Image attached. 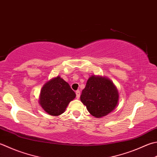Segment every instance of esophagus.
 Masks as SVG:
<instances>
[{"instance_id":"1","label":"esophagus","mask_w":157,"mask_h":157,"mask_svg":"<svg viewBox=\"0 0 157 157\" xmlns=\"http://www.w3.org/2000/svg\"><path fill=\"white\" fill-rule=\"evenodd\" d=\"M75 93H76V98H77V99H79V97H80V92H79V90H76Z\"/></svg>"}]
</instances>
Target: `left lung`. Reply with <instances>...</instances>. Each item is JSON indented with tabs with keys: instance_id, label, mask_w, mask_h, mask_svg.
I'll return each instance as SVG.
<instances>
[{
	"instance_id": "left-lung-1",
	"label": "left lung",
	"mask_w": 157,
	"mask_h": 157,
	"mask_svg": "<svg viewBox=\"0 0 157 157\" xmlns=\"http://www.w3.org/2000/svg\"><path fill=\"white\" fill-rule=\"evenodd\" d=\"M119 94L117 88L109 78L92 75L82 90L80 100L91 115L96 118L105 116L114 110Z\"/></svg>"
}]
</instances>
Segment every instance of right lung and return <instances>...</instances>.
I'll return each mask as SVG.
<instances>
[{"label": "right lung", "instance_id": "obj_1", "mask_svg": "<svg viewBox=\"0 0 157 157\" xmlns=\"http://www.w3.org/2000/svg\"><path fill=\"white\" fill-rule=\"evenodd\" d=\"M75 96V92L68 83L57 76L43 86L39 103L48 114L59 116L64 112L67 105Z\"/></svg>", "mask_w": 157, "mask_h": 157}]
</instances>
